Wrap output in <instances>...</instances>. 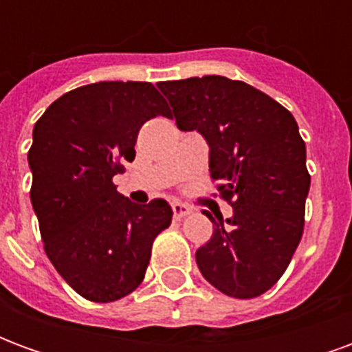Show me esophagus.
<instances>
[{"label":"esophagus","instance_id":"obj_1","mask_svg":"<svg viewBox=\"0 0 352 352\" xmlns=\"http://www.w3.org/2000/svg\"><path fill=\"white\" fill-rule=\"evenodd\" d=\"M171 209H173V217H175L177 221H181L186 214L192 213L190 207L186 206V204H181V201H173V204H171Z\"/></svg>","mask_w":352,"mask_h":352}]
</instances>
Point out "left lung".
<instances>
[{
	"mask_svg": "<svg viewBox=\"0 0 352 352\" xmlns=\"http://www.w3.org/2000/svg\"><path fill=\"white\" fill-rule=\"evenodd\" d=\"M177 128L199 131L209 171L234 214L213 222L196 251L199 272L222 294L256 298L280 279L303 234L311 177L294 116L243 80L221 75L158 82Z\"/></svg>",
	"mask_w": 352,
	"mask_h": 352,
	"instance_id": "1",
	"label": "left lung"
}]
</instances>
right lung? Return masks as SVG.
Here are the masks:
<instances>
[{
  "mask_svg": "<svg viewBox=\"0 0 352 352\" xmlns=\"http://www.w3.org/2000/svg\"><path fill=\"white\" fill-rule=\"evenodd\" d=\"M169 115L151 82L103 80L64 94L34 126L32 206L45 252L90 302H115L145 277L154 237L171 224L166 199L135 206L113 184L135 158L141 126Z\"/></svg>",
  "mask_w": 352,
  "mask_h": 352,
  "instance_id": "obj_1",
  "label": "right lung"
}]
</instances>
